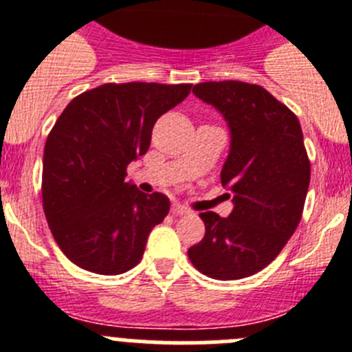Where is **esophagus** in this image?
I'll return each mask as SVG.
<instances>
[{
    "instance_id": "obj_1",
    "label": "esophagus",
    "mask_w": 352,
    "mask_h": 352,
    "mask_svg": "<svg viewBox=\"0 0 352 352\" xmlns=\"http://www.w3.org/2000/svg\"><path fill=\"white\" fill-rule=\"evenodd\" d=\"M170 211H173L174 214H188V213H190V210H188L186 206H183V204H173Z\"/></svg>"
}]
</instances>
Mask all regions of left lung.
<instances>
[{"label": "left lung", "instance_id": "1", "mask_svg": "<svg viewBox=\"0 0 352 352\" xmlns=\"http://www.w3.org/2000/svg\"><path fill=\"white\" fill-rule=\"evenodd\" d=\"M192 91L219 109L231 129L220 179L231 190L234 210L227 219L201 213L206 232L188 248V259L206 276L238 280L266 268L296 231L310 160L296 114L263 86L210 80Z\"/></svg>", "mask_w": 352, "mask_h": 352}]
</instances>
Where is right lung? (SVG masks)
Masks as SVG:
<instances>
[{"label": "right lung", "mask_w": 352, "mask_h": 352, "mask_svg": "<svg viewBox=\"0 0 352 352\" xmlns=\"http://www.w3.org/2000/svg\"><path fill=\"white\" fill-rule=\"evenodd\" d=\"M190 88L107 82L77 95L56 120L43 149L42 206L56 243L79 268L120 275L142 259L170 203L126 183V166L148 151L158 118Z\"/></svg>", "instance_id": "1"}]
</instances>
